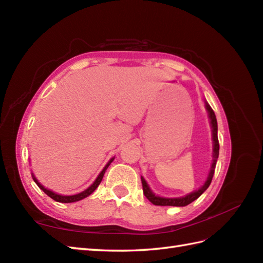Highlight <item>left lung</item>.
Segmentation results:
<instances>
[{
    "label": "left lung",
    "mask_w": 263,
    "mask_h": 263,
    "mask_svg": "<svg viewBox=\"0 0 263 263\" xmlns=\"http://www.w3.org/2000/svg\"><path fill=\"white\" fill-rule=\"evenodd\" d=\"M206 108H207V111H209V115H210V119H211V124H212V129H213V141H214V150H213V151H214V154H213L214 160H213V163H212V169H211L209 178H207V180L205 181L204 186L199 188L198 191L191 193L185 197H179V198H163V197L156 196V195L150 191V188H149L148 185H146L145 180L143 178H141L144 196L148 198L154 205H158V206H186L188 204H191L192 201H194L195 199H197L200 196V195L203 194L206 191V189L209 188V186L211 185L213 176H214V172H215L216 161H217V158H218L219 143H218V138H217V121H216L215 113L207 103H206Z\"/></svg>",
    "instance_id": "1"
}]
</instances>
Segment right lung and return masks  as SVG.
<instances>
[{
  "instance_id": "obj_1",
  "label": "right lung",
  "mask_w": 263,
  "mask_h": 263,
  "mask_svg": "<svg viewBox=\"0 0 263 263\" xmlns=\"http://www.w3.org/2000/svg\"><path fill=\"white\" fill-rule=\"evenodd\" d=\"M112 161H113V158H112L111 160L108 161V163L106 164L105 168H104V169L102 170V173L99 175V177H97L96 180L93 182V185L89 186V187L86 189V191H84V192L79 193V194H76V195H72V196H62V195L54 194L53 192L49 191V189H46L44 186H42V185L40 184V182H38V180L35 179L34 176H33V180H34L35 184L39 186V188L42 189V191L45 192V194H47L48 196L50 197V198H52L53 200L59 201V203H74V201H78V200H81V199H83V198H85V197L89 196V195H90L91 193H93L97 187H99V185L101 184V181H102V179H103V176H104V174H105V170L107 169V167L109 166V163H111Z\"/></svg>"
}]
</instances>
